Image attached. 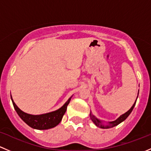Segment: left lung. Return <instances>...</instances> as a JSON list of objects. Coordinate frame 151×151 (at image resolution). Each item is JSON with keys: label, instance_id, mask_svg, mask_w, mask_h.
Masks as SVG:
<instances>
[{"label": "left lung", "instance_id": "1", "mask_svg": "<svg viewBox=\"0 0 151 151\" xmlns=\"http://www.w3.org/2000/svg\"><path fill=\"white\" fill-rule=\"evenodd\" d=\"M138 94H139V91H138ZM137 97H138V96L137 97ZM137 99H136V100H135L134 103L132 106V108H130V109L128 111L126 112L125 113H124V114H122V116H119V117L116 120L113 121V122H108V123H107V124H104L102 121L99 120V119L96 118L95 116H94V115L91 113V111H90V114H89L90 115V119H91V120L92 121L93 123H94V124H95L97 127H98L101 129H109V128H112V127H116V126L119 125V124H121V123L124 122V121L125 120V119H127V118L129 116V114L132 113V111L134 107L135 106V104H136V102H137Z\"/></svg>", "mask_w": 151, "mask_h": 151}]
</instances>
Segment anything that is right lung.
<instances>
[{"mask_svg": "<svg viewBox=\"0 0 151 151\" xmlns=\"http://www.w3.org/2000/svg\"><path fill=\"white\" fill-rule=\"evenodd\" d=\"M72 97L73 96H71L64 105L61 108H59L58 110L50 112V113H44V114L31 115L24 113L22 110H20L17 107V105L15 104V102H14L12 95H11V98H12V103L14 107V109L17 113L19 116L22 119V120L25 122L29 127H32V129L39 130H45L54 128L60 124L65 112H66L67 107H68V104L70 103V101Z\"/></svg>", "mask_w": 151, "mask_h": 151, "instance_id": "obj_1", "label": "right lung"}]
</instances>
